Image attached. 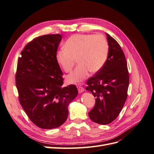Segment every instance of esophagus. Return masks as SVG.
Returning <instances> with one entry per match:
<instances>
[{"mask_svg":"<svg viewBox=\"0 0 154 154\" xmlns=\"http://www.w3.org/2000/svg\"><path fill=\"white\" fill-rule=\"evenodd\" d=\"M78 92L79 93H82L83 91H84V88L82 86H78Z\"/></svg>","mask_w":154,"mask_h":154,"instance_id":"esophagus-1","label":"esophagus"}]
</instances>
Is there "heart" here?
Returning <instances> with one entry per match:
<instances>
[{"instance_id":"b5f03b06","label":"heart","mask_w":154,"mask_h":154,"mask_svg":"<svg viewBox=\"0 0 154 154\" xmlns=\"http://www.w3.org/2000/svg\"><path fill=\"white\" fill-rule=\"evenodd\" d=\"M109 44L101 35L71 36L65 44V49L59 50L57 60L65 72L72 69L76 60L78 66L66 77L69 83L82 82L91 71L96 73L103 68L108 58Z\"/></svg>"}]
</instances>
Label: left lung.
<instances>
[{
    "label": "left lung",
    "mask_w": 154,
    "mask_h": 154,
    "mask_svg": "<svg viewBox=\"0 0 154 154\" xmlns=\"http://www.w3.org/2000/svg\"><path fill=\"white\" fill-rule=\"evenodd\" d=\"M109 44L106 61L100 71L88 79L86 90L96 97V103L88 112L96 123L107 125L117 118L127 98L129 74L127 60L121 46L106 33Z\"/></svg>",
    "instance_id": "obj_1"
}]
</instances>
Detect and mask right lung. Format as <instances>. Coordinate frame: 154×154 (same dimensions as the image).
<instances>
[{
	"mask_svg": "<svg viewBox=\"0 0 154 154\" xmlns=\"http://www.w3.org/2000/svg\"><path fill=\"white\" fill-rule=\"evenodd\" d=\"M60 34L42 35L27 44L20 53L15 74L18 100L37 127L52 129L68 116V105L78 95L74 85L63 87V72L57 60Z\"/></svg>",
	"mask_w": 154,
	"mask_h": 154,
	"instance_id": "obj_1",
	"label": "right lung"
}]
</instances>
